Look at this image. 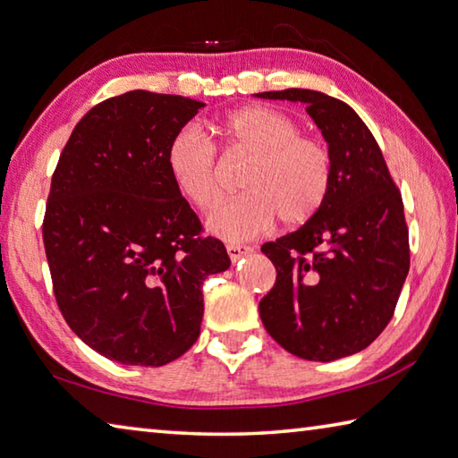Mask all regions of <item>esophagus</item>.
<instances>
[{
  "label": "esophagus",
  "mask_w": 458,
  "mask_h": 458,
  "mask_svg": "<svg viewBox=\"0 0 458 458\" xmlns=\"http://www.w3.org/2000/svg\"><path fill=\"white\" fill-rule=\"evenodd\" d=\"M251 251H253V249L249 247V245H239V243H229L227 245V253H229L233 263H237L241 257H245V255H249Z\"/></svg>",
  "instance_id": "obj_1"
}]
</instances>
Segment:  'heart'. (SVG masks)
Segmentation results:
<instances>
[{
    "label": "heart",
    "instance_id": "b5f03b06",
    "mask_svg": "<svg viewBox=\"0 0 458 458\" xmlns=\"http://www.w3.org/2000/svg\"><path fill=\"white\" fill-rule=\"evenodd\" d=\"M231 153L253 159L243 175L245 195L223 203L207 227L227 241L261 235L281 219L305 225L323 209L333 187V155L315 135L301 133L297 119L267 106L231 111L213 123ZM167 169L187 201L207 213L223 193L215 145L197 127L171 137Z\"/></svg>",
    "mask_w": 458,
    "mask_h": 458
}]
</instances>
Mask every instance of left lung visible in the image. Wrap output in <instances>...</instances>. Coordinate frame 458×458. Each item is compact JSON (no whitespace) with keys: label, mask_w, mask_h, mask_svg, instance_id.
Here are the masks:
<instances>
[{"label":"left lung","mask_w":458,"mask_h":458,"mask_svg":"<svg viewBox=\"0 0 458 458\" xmlns=\"http://www.w3.org/2000/svg\"><path fill=\"white\" fill-rule=\"evenodd\" d=\"M257 98L305 103L333 155V187L323 209L261 247L277 269L259 303L261 321L301 359L329 363L355 355L389 325L409 273L401 191L373 133L344 101L313 89Z\"/></svg>","instance_id":"obj_1"}]
</instances>
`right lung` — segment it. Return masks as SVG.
Returning a JSON list of instances; mask_svg holds the SVG:
<instances>
[{
  "label": "right lung",
  "instance_id": "add662e5",
  "mask_svg": "<svg viewBox=\"0 0 458 458\" xmlns=\"http://www.w3.org/2000/svg\"><path fill=\"white\" fill-rule=\"evenodd\" d=\"M203 106L143 89L101 101L51 177L43 245L57 307L85 344L122 365L183 355L201 331L203 281L231 265L167 169L171 137Z\"/></svg>",
  "mask_w": 458,
  "mask_h": 458
}]
</instances>
